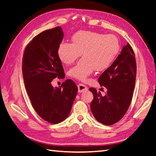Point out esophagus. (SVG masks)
I'll return each mask as SVG.
<instances>
[{"mask_svg": "<svg viewBox=\"0 0 156 156\" xmlns=\"http://www.w3.org/2000/svg\"><path fill=\"white\" fill-rule=\"evenodd\" d=\"M78 92L80 93L83 92V91H86L88 90L87 87L86 85L83 84V83H79L78 85Z\"/></svg>", "mask_w": 156, "mask_h": 156, "instance_id": "1", "label": "esophagus"}]
</instances>
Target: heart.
<instances>
[{"label":"heart","instance_id":"1","mask_svg":"<svg viewBox=\"0 0 156 156\" xmlns=\"http://www.w3.org/2000/svg\"><path fill=\"white\" fill-rule=\"evenodd\" d=\"M73 43H62L58 49L60 60L66 65L83 58L69 71L71 77L85 81L95 70L104 71L112 65L119 53L121 44L115 35L80 31L72 38Z\"/></svg>","mask_w":156,"mask_h":156}]
</instances>
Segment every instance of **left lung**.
Wrapping results in <instances>:
<instances>
[{
  "label": "left lung",
  "mask_w": 156,
  "mask_h": 156,
  "mask_svg": "<svg viewBox=\"0 0 156 156\" xmlns=\"http://www.w3.org/2000/svg\"><path fill=\"white\" fill-rule=\"evenodd\" d=\"M136 76V64L133 48L128 43L108 69L101 74L98 82L107 91L102 96L94 87L91 111L95 119L105 125L117 122L125 115L133 98Z\"/></svg>",
  "instance_id": "obj_1"
}]
</instances>
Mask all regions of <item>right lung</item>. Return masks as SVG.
I'll return each instance as SVG.
<instances>
[{"label":"right lung","mask_w":156,"mask_h":156,"mask_svg":"<svg viewBox=\"0 0 156 156\" xmlns=\"http://www.w3.org/2000/svg\"><path fill=\"white\" fill-rule=\"evenodd\" d=\"M63 36L61 27L44 31L27 44L23 56V78L31 104L40 117L51 124L68 117L78 92L70 79L58 87L51 85L53 79L65 76L58 55Z\"/></svg>","instance_id":"1"}]
</instances>
